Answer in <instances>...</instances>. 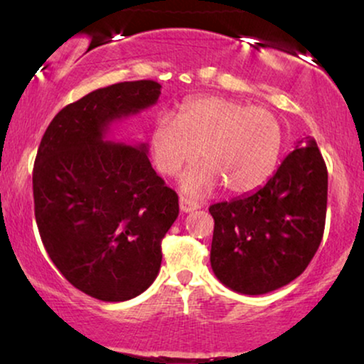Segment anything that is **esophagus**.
Wrapping results in <instances>:
<instances>
[{
    "instance_id": "obj_1",
    "label": "esophagus",
    "mask_w": 364,
    "mask_h": 364,
    "mask_svg": "<svg viewBox=\"0 0 364 364\" xmlns=\"http://www.w3.org/2000/svg\"><path fill=\"white\" fill-rule=\"evenodd\" d=\"M178 205H181V212H183V213L193 212V210H197V208H200V203L193 202V200H191V198H187V197L178 198Z\"/></svg>"
}]
</instances>
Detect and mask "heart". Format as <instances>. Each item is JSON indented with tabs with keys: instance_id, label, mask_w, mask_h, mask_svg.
I'll use <instances>...</instances> for the list:
<instances>
[{
	"instance_id": "heart-1",
	"label": "heart",
	"mask_w": 364,
	"mask_h": 364,
	"mask_svg": "<svg viewBox=\"0 0 364 364\" xmlns=\"http://www.w3.org/2000/svg\"><path fill=\"white\" fill-rule=\"evenodd\" d=\"M285 132L275 114L220 96L182 104L176 117L159 116L149 146L157 171L173 177L198 157L205 161L182 178L192 196L223 182L230 192H250L265 183L280 161Z\"/></svg>"
}]
</instances>
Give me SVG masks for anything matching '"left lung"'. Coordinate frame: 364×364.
Masks as SVG:
<instances>
[{
    "label": "left lung",
    "instance_id": "8db88e82",
    "mask_svg": "<svg viewBox=\"0 0 364 364\" xmlns=\"http://www.w3.org/2000/svg\"><path fill=\"white\" fill-rule=\"evenodd\" d=\"M328 171L315 139L300 141L258 191L213 203L210 265L223 285L263 295L300 277L325 230Z\"/></svg>",
    "mask_w": 364,
    "mask_h": 364
}]
</instances>
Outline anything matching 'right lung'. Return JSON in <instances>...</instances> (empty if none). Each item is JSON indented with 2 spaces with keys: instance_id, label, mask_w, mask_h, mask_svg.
I'll list each match as a JSON object with an SVG mask.
<instances>
[{
  "instance_id": "obj_1",
  "label": "right lung",
  "mask_w": 364,
  "mask_h": 364,
  "mask_svg": "<svg viewBox=\"0 0 364 364\" xmlns=\"http://www.w3.org/2000/svg\"><path fill=\"white\" fill-rule=\"evenodd\" d=\"M151 79L96 89L63 107L39 144L34 217L63 277L86 295L126 301L156 280L161 242L178 215L177 193L157 176L147 146L106 141L114 121L154 106Z\"/></svg>"
}]
</instances>
